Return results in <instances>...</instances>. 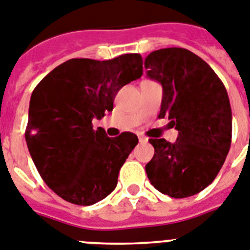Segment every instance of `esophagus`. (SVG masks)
<instances>
[{
	"instance_id": "esophagus-1",
	"label": "esophagus",
	"mask_w": 250,
	"mask_h": 250,
	"mask_svg": "<svg viewBox=\"0 0 250 250\" xmlns=\"http://www.w3.org/2000/svg\"><path fill=\"white\" fill-rule=\"evenodd\" d=\"M138 141L141 142V144H146L148 141V138L145 137V136H138Z\"/></svg>"
}]
</instances>
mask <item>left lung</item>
I'll return each mask as SVG.
<instances>
[{"label":"left lung","instance_id":"1","mask_svg":"<svg viewBox=\"0 0 250 250\" xmlns=\"http://www.w3.org/2000/svg\"><path fill=\"white\" fill-rule=\"evenodd\" d=\"M147 77L163 86L159 117L167 115L177 141L151 138L155 154L146 165L163 194L186 198L212 183L231 145V106L215 71L184 48L155 50L145 60Z\"/></svg>","mask_w":250,"mask_h":250}]
</instances>
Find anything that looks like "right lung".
Returning <instances> with one entry per match:
<instances>
[{
  "mask_svg": "<svg viewBox=\"0 0 250 250\" xmlns=\"http://www.w3.org/2000/svg\"><path fill=\"white\" fill-rule=\"evenodd\" d=\"M142 57L72 58L38 83L30 98L25 140L41 177L67 202L90 206L114 190L137 136L108 137L93 119L112 112L121 87L142 76Z\"/></svg>",
  "mask_w": 250,
  "mask_h": 250,
  "instance_id": "1",
  "label": "right lung"
}]
</instances>
